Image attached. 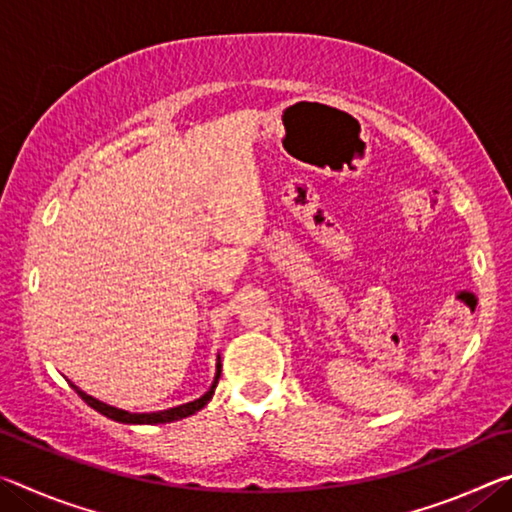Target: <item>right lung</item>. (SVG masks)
Returning a JSON list of instances; mask_svg holds the SVG:
<instances>
[{
	"instance_id": "right-lung-1",
	"label": "right lung",
	"mask_w": 512,
	"mask_h": 512,
	"mask_svg": "<svg viewBox=\"0 0 512 512\" xmlns=\"http://www.w3.org/2000/svg\"><path fill=\"white\" fill-rule=\"evenodd\" d=\"M219 377H221V357H216V372H214V381L212 386L207 388V393H203L198 400L194 402H187V404H180V406H173V409H164V411H153V413H131V411H124V409H117V406L112 404H106L97 400V397L88 395L85 391H81L79 386L72 384L69 381V386L74 388L76 393H79L81 400L92 406L94 411H99L101 415H106V418L115 420V422H121V424H164V422H173V420H183V418H189V415H194L196 411H201L203 406L212 400L214 395V388L216 384H219Z\"/></svg>"
}]
</instances>
